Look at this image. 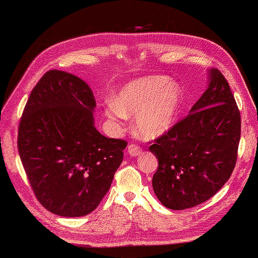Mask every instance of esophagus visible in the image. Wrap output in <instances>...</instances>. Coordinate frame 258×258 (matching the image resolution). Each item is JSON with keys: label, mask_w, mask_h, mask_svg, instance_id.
<instances>
[{"label": "esophagus", "mask_w": 258, "mask_h": 258, "mask_svg": "<svg viewBox=\"0 0 258 258\" xmlns=\"http://www.w3.org/2000/svg\"><path fill=\"white\" fill-rule=\"evenodd\" d=\"M127 152L131 156H139L140 154H142V150L136 144H130L127 146Z\"/></svg>", "instance_id": "esophagus-1"}]
</instances>
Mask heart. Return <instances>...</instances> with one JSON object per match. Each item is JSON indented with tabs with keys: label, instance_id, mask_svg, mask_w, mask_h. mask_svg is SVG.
I'll use <instances>...</instances> for the list:
<instances>
[{
	"label": "heart",
	"instance_id": "obj_1",
	"mask_svg": "<svg viewBox=\"0 0 258 258\" xmlns=\"http://www.w3.org/2000/svg\"><path fill=\"white\" fill-rule=\"evenodd\" d=\"M105 116L113 120L135 115L133 131L142 140H154L167 133L183 105L180 86L165 75L143 76L130 81L115 93Z\"/></svg>",
	"mask_w": 258,
	"mask_h": 258
}]
</instances>
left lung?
<instances>
[{"mask_svg":"<svg viewBox=\"0 0 258 258\" xmlns=\"http://www.w3.org/2000/svg\"><path fill=\"white\" fill-rule=\"evenodd\" d=\"M240 140V113L228 82L208 71V86L187 116L155 140L152 179L162 204L185 210L210 200L231 177Z\"/></svg>","mask_w":258,"mask_h":258,"instance_id":"left-lung-1","label":"left lung"}]
</instances>
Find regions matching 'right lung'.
Returning <instances> with one entry per match:
<instances>
[{
	"label": "right lung",
	"instance_id": "right-lung-1",
	"mask_svg": "<svg viewBox=\"0 0 258 258\" xmlns=\"http://www.w3.org/2000/svg\"><path fill=\"white\" fill-rule=\"evenodd\" d=\"M94 95L83 80L51 70L32 90L19 125L18 149L37 201L63 217L93 212L123 161V140L94 126Z\"/></svg>",
	"mask_w": 258,
	"mask_h": 258
}]
</instances>
